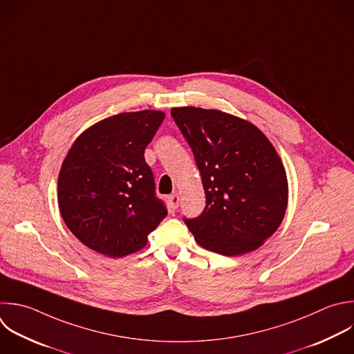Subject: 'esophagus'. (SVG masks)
<instances>
[{"mask_svg": "<svg viewBox=\"0 0 354 354\" xmlns=\"http://www.w3.org/2000/svg\"><path fill=\"white\" fill-rule=\"evenodd\" d=\"M169 203H170V207H171V209H177L178 205H180V195H178L177 192L171 194V195L169 196Z\"/></svg>", "mask_w": 354, "mask_h": 354, "instance_id": "34e87169", "label": "esophagus"}]
</instances>
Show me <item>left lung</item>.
Wrapping results in <instances>:
<instances>
[{"instance_id": "1", "label": "left lung", "mask_w": 354, "mask_h": 354, "mask_svg": "<svg viewBox=\"0 0 354 354\" xmlns=\"http://www.w3.org/2000/svg\"><path fill=\"white\" fill-rule=\"evenodd\" d=\"M201 171L203 213L185 224L205 249L241 256L260 248L281 225L288 178L270 140L250 122L218 109L171 108Z\"/></svg>"}]
</instances>
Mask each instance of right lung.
Segmentation results:
<instances>
[{"instance_id":"right-lung-1","label":"right lung","mask_w":354,"mask_h":354,"mask_svg":"<svg viewBox=\"0 0 354 354\" xmlns=\"http://www.w3.org/2000/svg\"><path fill=\"white\" fill-rule=\"evenodd\" d=\"M165 112H123L86 129L58 176V206L73 235L108 257L142 249L166 217L144 152Z\"/></svg>"}]
</instances>
